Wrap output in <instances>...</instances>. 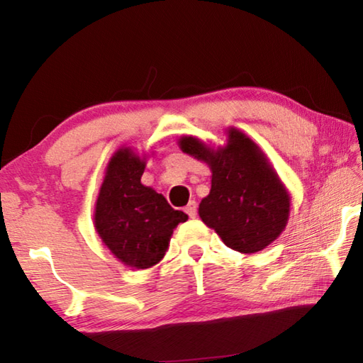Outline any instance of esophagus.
<instances>
[{
	"mask_svg": "<svg viewBox=\"0 0 363 363\" xmlns=\"http://www.w3.org/2000/svg\"><path fill=\"white\" fill-rule=\"evenodd\" d=\"M186 213L189 214V218H192V219L196 216V203L194 200L189 201V205L186 206Z\"/></svg>",
	"mask_w": 363,
	"mask_h": 363,
	"instance_id": "1",
	"label": "esophagus"
}]
</instances>
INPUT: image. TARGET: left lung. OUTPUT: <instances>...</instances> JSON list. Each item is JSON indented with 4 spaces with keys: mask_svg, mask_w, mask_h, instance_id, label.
Masks as SVG:
<instances>
[{
    "mask_svg": "<svg viewBox=\"0 0 363 363\" xmlns=\"http://www.w3.org/2000/svg\"><path fill=\"white\" fill-rule=\"evenodd\" d=\"M227 144L218 149L194 136H182L179 147L211 169V190L199 214L227 247L256 253L272 243L288 223L290 194L253 140L230 128Z\"/></svg>",
    "mask_w": 363,
    "mask_h": 363,
    "instance_id": "obj_1",
    "label": "left lung"
}]
</instances>
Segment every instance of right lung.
I'll list each match as a JSON object with an SVG mask.
<instances>
[{
	"label": "right lung",
	"instance_id": "right-lung-1",
	"mask_svg": "<svg viewBox=\"0 0 363 363\" xmlns=\"http://www.w3.org/2000/svg\"><path fill=\"white\" fill-rule=\"evenodd\" d=\"M145 158L130 147L110 158L96 201L94 227L116 259L134 269H147L163 259L173 230L186 223L162 194L145 187L140 177Z\"/></svg>",
	"mask_w": 363,
	"mask_h": 363
}]
</instances>
